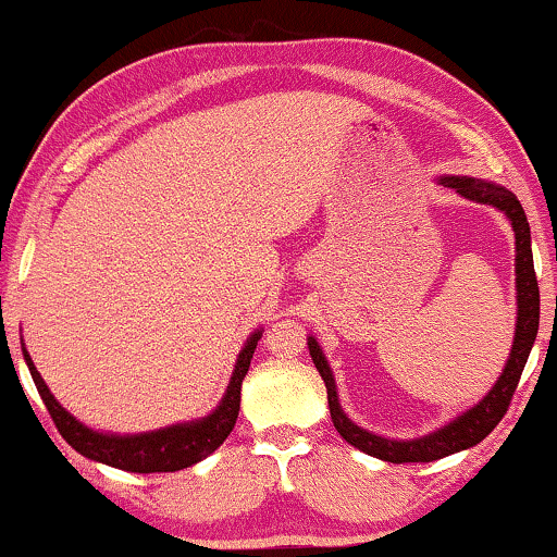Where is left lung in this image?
Masks as SVG:
<instances>
[{
    "mask_svg": "<svg viewBox=\"0 0 557 557\" xmlns=\"http://www.w3.org/2000/svg\"><path fill=\"white\" fill-rule=\"evenodd\" d=\"M444 186L457 189L461 197L492 203V207L503 209L510 216L512 230H515V270H517V325H515V343L512 354L507 358V366L499 381L492 386L487 396L482 398L474 409H469L465 417L454 419L449 426L438 429V432L429 434L424 438H413V442H394V438L375 436L366 429L356 426L346 413H343L338 404V394H335V381L331 373V366L323 356V350L315 343V338H308V348L315 363L318 373L323 375L325 388H327V406H331L333 424L338 429V434L346 438L348 444H354L356 449L379 457L383 461H394V465H404V461H434L442 457H449L454 451L469 449V446L480 444L492 429H495L503 417L510 409L512 394L520 383L522 368L528 363L530 348L535 343L537 325H540V287L535 277V264H532V249H530V224L524 216L522 203L517 201L512 191L495 186L482 178H469V176H444Z\"/></svg>",
    "mask_w": 557,
    "mask_h": 557,
    "instance_id": "obj_1",
    "label": "left lung"
}]
</instances>
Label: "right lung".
<instances>
[{
	"instance_id": "1",
	"label": "right lung",
	"mask_w": 557,
	"mask_h": 557,
	"mask_svg": "<svg viewBox=\"0 0 557 557\" xmlns=\"http://www.w3.org/2000/svg\"><path fill=\"white\" fill-rule=\"evenodd\" d=\"M257 341H260V333H255L252 338L247 341V346L242 348L237 366H234L230 386H226V394L222 398V404L216 406L214 413H209V417L201 421H191V424H176L169 429H159V432H151V434H133V436L90 432L88 426H83L81 421H75V417H70V413L54 401V396L50 394V388L45 386L42 375L37 373V368L33 363V358L27 356V350H25V360L29 366V373H33L35 386L40 391L42 401L47 406V411H50V417L54 421V426H58L62 438H65L75 451H81L83 457L88 459L111 465L115 469H125V472H138V474L178 472V469L191 467L203 457H209V454L219 449V444L232 434V429L237 424V417H239L242 379H245L249 371V360H252Z\"/></svg>"
}]
</instances>
